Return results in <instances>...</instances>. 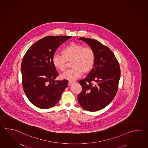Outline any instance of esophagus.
<instances>
[{
    "mask_svg": "<svg viewBox=\"0 0 148 148\" xmlns=\"http://www.w3.org/2000/svg\"><path fill=\"white\" fill-rule=\"evenodd\" d=\"M74 83V82L69 81V85L70 86V85H71L73 84Z\"/></svg>",
    "mask_w": 148,
    "mask_h": 148,
    "instance_id": "obj_1",
    "label": "esophagus"
}]
</instances>
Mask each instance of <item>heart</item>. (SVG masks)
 I'll return each instance as SVG.
<instances>
[{"instance_id":"heart-1","label":"heart","mask_w":148,"mask_h":148,"mask_svg":"<svg viewBox=\"0 0 148 148\" xmlns=\"http://www.w3.org/2000/svg\"><path fill=\"white\" fill-rule=\"evenodd\" d=\"M62 54H55L52 58V63L56 69L64 71L67 61H71L72 68L60 75V78L74 81L80 77L83 72H90L95 63V53L92 48L71 42L62 50Z\"/></svg>"}]
</instances>
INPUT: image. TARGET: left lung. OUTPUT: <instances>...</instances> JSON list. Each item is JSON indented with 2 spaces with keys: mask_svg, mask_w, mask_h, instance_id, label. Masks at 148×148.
I'll use <instances>...</instances> for the list:
<instances>
[{
  "mask_svg": "<svg viewBox=\"0 0 148 148\" xmlns=\"http://www.w3.org/2000/svg\"><path fill=\"white\" fill-rule=\"evenodd\" d=\"M79 39L93 49L95 63L87 77L79 82L82 90L78 95V101L85 110L97 111L109 105L117 93L121 75L120 65L107 46L95 39L84 37Z\"/></svg>",
  "mask_w": 148,
  "mask_h": 148,
  "instance_id": "8db88e82",
  "label": "left lung"
}]
</instances>
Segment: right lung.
<instances>
[{
	"mask_svg": "<svg viewBox=\"0 0 148 148\" xmlns=\"http://www.w3.org/2000/svg\"><path fill=\"white\" fill-rule=\"evenodd\" d=\"M71 37H45L25 54L21 64L23 88L28 99L39 108L48 109L56 104L68 86L66 79L55 80L58 73L51 60L58 47Z\"/></svg>",
	"mask_w": 148,
	"mask_h": 148,
	"instance_id": "add662e5",
	"label": "right lung"
}]
</instances>
